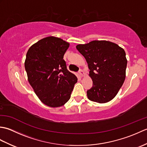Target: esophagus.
I'll return each instance as SVG.
<instances>
[{"label": "esophagus", "mask_w": 147, "mask_h": 147, "mask_svg": "<svg viewBox=\"0 0 147 147\" xmlns=\"http://www.w3.org/2000/svg\"><path fill=\"white\" fill-rule=\"evenodd\" d=\"M79 74H80V76H84V74H85V73H84V71H83V70H82V69H80V71H79Z\"/></svg>", "instance_id": "obj_1"}]
</instances>
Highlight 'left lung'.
Wrapping results in <instances>:
<instances>
[{
  "mask_svg": "<svg viewBox=\"0 0 147 147\" xmlns=\"http://www.w3.org/2000/svg\"><path fill=\"white\" fill-rule=\"evenodd\" d=\"M76 49L88 63L93 86L87 91L90 100L106 103L113 99L125 80L127 59L124 50L116 43L94 40Z\"/></svg>",
  "mask_w": 147,
  "mask_h": 147,
  "instance_id": "8db88e82",
  "label": "left lung"
}]
</instances>
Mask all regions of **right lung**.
I'll return each mask as SVG.
<instances>
[{
	"mask_svg": "<svg viewBox=\"0 0 147 147\" xmlns=\"http://www.w3.org/2000/svg\"><path fill=\"white\" fill-rule=\"evenodd\" d=\"M69 43L48 36L30 47L24 67L34 92L45 105L58 107L71 97L77 78L67 69L64 55Z\"/></svg>",
	"mask_w": 147,
	"mask_h": 147,
	"instance_id": "obj_1",
	"label": "right lung"
}]
</instances>
